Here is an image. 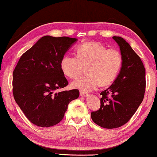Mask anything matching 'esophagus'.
<instances>
[{
    "label": "esophagus",
    "instance_id": "obj_1",
    "mask_svg": "<svg viewBox=\"0 0 157 157\" xmlns=\"http://www.w3.org/2000/svg\"><path fill=\"white\" fill-rule=\"evenodd\" d=\"M80 96H84V97H86V96H89V94L85 93V92L81 91H80Z\"/></svg>",
    "mask_w": 157,
    "mask_h": 157
}]
</instances>
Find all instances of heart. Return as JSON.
<instances>
[{
    "label": "heart",
    "instance_id": "heart-1",
    "mask_svg": "<svg viewBox=\"0 0 157 157\" xmlns=\"http://www.w3.org/2000/svg\"><path fill=\"white\" fill-rule=\"evenodd\" d=\"M122 62V55L118 49H107L98 42H88L77 47L76 56L62 57L60 68L64 75L75 79L86 67L88 75L75 80L71 85L75 89L88 92L101 85L113 83L120 71Z\"/></svg>",
    "mask_w": 157,
    "mask_h": 157
}]
</instances>
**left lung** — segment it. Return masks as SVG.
<instances>
[{"instance_id": "8db88e82", "label": "left lung", "mask_w": 157, "mask_h": 157, "mask_svg": "<svg viewBox=\"0 0 157 157\" xmlns=\"http://www.w3.org/2000/svg\"><path fill=\"white\" fill-rule=\"evenodd\" d=\"M113 38L120 49L122 66L112 85L101 93L100 109L91 113L94 122L105 128L120 127L130 120L143 100L146 85L140 56L124 38Z\"/></svg>"}]
</instances>
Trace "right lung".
Listing matches in <instances>:
<instances>
[{"instance_id":"add662e5","label":"right lung","mask_w":157,"mask_h":157,"mask_svg":"<svg viewBox=\"0 0 157 157\" xmlns=\"http://www.w3.org/2000/svg\"><path fill=\"white\" fill-rule=\"evenodd\" d=\"M78 39L45 36L22 54L13 71L12 88L17 105L31 123L49 127L63 119L78 89L56 92L68 85L60 61Z\"/></svg>"}]
</instances>
